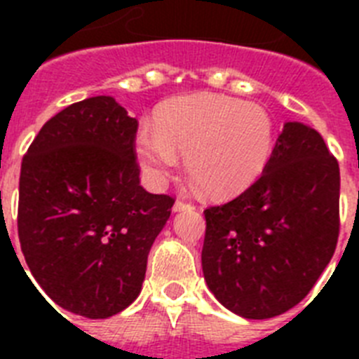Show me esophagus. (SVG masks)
I'll list each match as a JSON object with an SVG mask.
<instances>
[{
  "label": "esophagus",
  "instance_id": "obj_1",
  "mask_svg": "<svg viewBox=\"0 0 359 359\" xmlns=\"http://www.w3.org/2000/svg\"><path fill=\"white\" fill-rule=\"evenodd\" d=\"M189 208H192V203L185 201V199H176V203H174V212L189 210Z\"/></svg>",
  "mask_w": 359,
  "mask_h": 359
}]
</instances>
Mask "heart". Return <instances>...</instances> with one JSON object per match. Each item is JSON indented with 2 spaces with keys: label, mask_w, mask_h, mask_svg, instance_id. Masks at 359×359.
Returning <instances> with one entry per match:
<instances>
[{
  "label": "heart",
  "mask_w": 359,
  "mask_h": 359,
  "mask_svg": "<svg viewBox=\"0 0 359 359\" xmlns=\"http://www.w3.org/2000/svg\"><path fill=\"white\" fill-rule=\"evenodd\" d=\"M275 123L264 107L214 93L177 97L158 111L154 131L136 136V156L154 185H163L185 156V170L212 198H233L264 174Z\"/></svg>",
  "instance_id": "obj_1"
}]
</instances>
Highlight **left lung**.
Returning a JSON list of instances; mask_svg holds the SVG:
<instances>
[{"instance_id":"1","label":"left lung","mask_w":359,"mask_h":359,"mask_svg":"<svg viewBox=\"0 0 359 359\" xmlns=\"http://www.w3.org/2000/svg\"><path fill=\"white\" fill-rule=\"evenodd\" d=\"M208 290L231 313L264 320L297 306L331 261L340 231V167L318 131L286 122L262 174L205 210Z\"/></svg>"}]
</instances>
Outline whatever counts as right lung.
Returning a JSON list of instances; mask_svg holds the SVG:
<instances>
[{
    "label": "right lung",
    "instance_id": "obj_1",
    "mask_svg": "<svg viewBox=\"0 0 359 359\" xmlns=\"http://www.w3.org/2000/svg\"><path fill=\"white\" fill-rule=\"evenodd\" d=\"M136 131V118L113 97L86 98L44 123L21 163L25 261L57 306L86 318L135 302L174 205L140 185Z\"/></svg>",
    "mask_w": 359,
    "mask_h": 359
}]
</instances>
